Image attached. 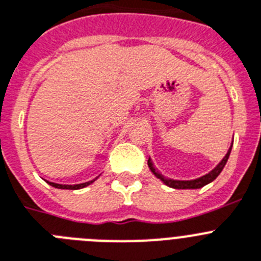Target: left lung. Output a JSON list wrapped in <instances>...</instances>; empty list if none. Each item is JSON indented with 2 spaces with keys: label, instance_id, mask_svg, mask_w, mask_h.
<instances>
[{
  "label": "left lung",
  "instance_id": "1",
  "mask_svg": "<svg viewBox=\"0 0 261 261\" xmlns=\"http://www.w3.org/2000/svg\"><path fill=\"white\" fill-rule=\"evenodd\" d=\"M231 150H232V146L228 148V151H227L225 156L223 158L222 161L219 162L218 166H216L214 170H211L208 174L203 175V176H200V178L191 179V180H176V179H170V178H167V176H164L161 171H158L156 168H155L154 163H152V161H151L150 158H148L147 164H148V167H150L151 172H152V174H154L158 179H161L164 185L168 186V187L176 188V190H196V188H201L203 186L208 185V183H211V181H214L216 178H218L219 174H220L223 168H224L227 161H228L229 154H231Z\"/></svg>",
  "mask_w": 261,
  "mask_h": 261
}]
</instances>
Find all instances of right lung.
I'll list each match as a JSON object with an SVG mask.
<instances>
[{
  "mask_svg": "<svg viewBox=\"0 0 261 261\" xmlns=\"http://www.w3.org/2000/svg\"><path fill=\"white\" fill-rule=\"evenodd\" d=\"M95 180H97V178L90 181H85V183H80V185H58V183H51V181H49V185L56 188H61V190H80V188L87 187V186L94 183Z\"/></svg>",
  "mask_w": 261,
  "mask_h": 261,
  "instance_id": "right-lung-1",
  "label": "right lung"
}]
</instances>
